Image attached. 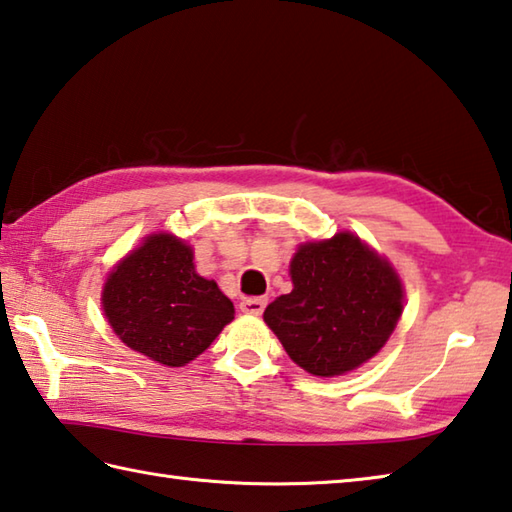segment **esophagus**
<instances>
[{
    "instance_id": "obj_1",
    "label": "esophagus",
    "mask_w": 512,
    "mask_h": 512,
    "mask_svg": "<svg viewBox=\"0 0 512 512\" xmlns=\"http://www.w3.org/2000/svg\"><path fill=\"white\" fill-rule=\"evenodd\" d=\"M267 307V298H245V301H240V310L245 314H252V316H260L263 310Z\"/></svg>"
}]
</instances>
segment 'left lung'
<instances>
[{
  "label": "left lung",
  "instance_id": "8db88e82",
  "mask_svg": "<svg viewBox=\"0 0 512 512\" xmlns=\"http://www.w3.org/2000/svg\"><path fill=\"white\" fill-rule=\"evenodd\" d=\"M289 276L294 289L263 318L289 359L314 376H339L372 359L403 312L401 278L350 231L298 247Z\"/></svg>",
  "mask_w": 512,
  "mask_h": 512
}]
</instances>
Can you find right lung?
Returning a JSON list of instances; mask_svg holds the SVG:
<instances>
[{
  "label": "right lung",
  "mask_w": 512,
  "mask_h": 512,
  "mask_svg": "<svg viewBox=\"0 0 512 512\" xmlns=\"http://www.w3.org/2000/svg\"><path fill=\"white\" fill-rule=\"evenodd\" d=\"M102 307L120 341L151 361H194L227 323L234 303L196 274L194 249L173 234H151L113 267Z\"/></svg>",
  "instance_id": "right-lung-1"
}]
</instances>
